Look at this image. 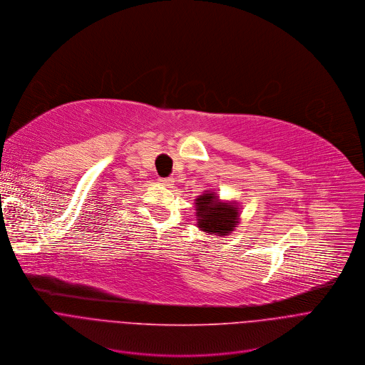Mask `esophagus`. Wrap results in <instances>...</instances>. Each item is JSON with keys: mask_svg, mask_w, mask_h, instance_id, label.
Returning a JSON list of instances; mask_svg holds the SVG:
<instances>
[{"mask_svg": "<svg viewBox=\"0 0 365 365\" xmlns=\"http://www.w3.org/2000/svg\"><path fill=\"white\" fill-rule=\"evenodd\" d=\"M160 184L170 188L174 185V178H160Z\"/></svg>", "mask_w": 365, "mask_h": 365, "instance_id": "esophagus-1", "label": "esophagus"}]
</instances>
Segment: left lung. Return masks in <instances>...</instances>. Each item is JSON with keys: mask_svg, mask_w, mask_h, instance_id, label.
<instances>
[{"mask_svg": "<svg viewBox=\"0 0 365 365\" xmlns=\"http://www.w3.org/2000/svg\"><path fill=\"white\" fill-rule=\"evenodd\" d=\"M197 227L208 235L230 236L239 225L240 210L236 201H222L214 191H204L195 198Z\"/></svg>", "mask_w": 365, "mask_h": 365, "instance_id": "left-lung-1", "label": "left lung"}]
</instances>
